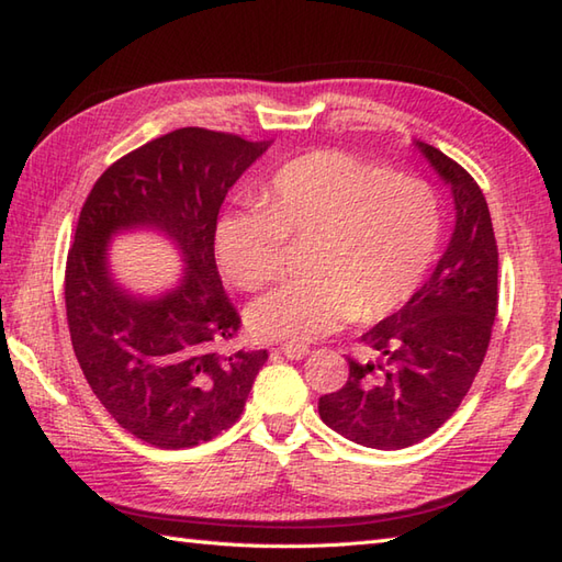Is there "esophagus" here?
<instances>
[{"instance_id": "34e87169", "label": "esophagus", "mask_w": 562, "mask_h": 562, "mask_svg": "<svg viewBox=\"0 0 562 562\" xmlns=\"http://www.w3.org/2000/svg\"><path fill=\"white\" fill-rule=\"evenodd\" d=\"M274 352L284 355L288 360H304V357L308 355V348L306 345H282V348H278Z\"/></svg>"}]
</instances>
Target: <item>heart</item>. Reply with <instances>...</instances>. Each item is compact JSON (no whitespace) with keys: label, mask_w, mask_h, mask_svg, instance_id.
<instances>
[{"label":"heart","mask_w":562,"mask_h":562,"mask_svg":"<svg viewBox=\"0 0 562 562\" xmlns=\"http://www.w3.org/2000/svg\"><path fill=\"white\" fill-rule=\"evenodd\" d=\"M260 200L226 210L214 226L217 260L236 288H266L284 270L288 241H314L308 280L248 306V328L260 340L304 345L352 318H386L411 302L432 266L441 226L432 190L350 151L292 159Z\"/></svg>","instance_id":"1"}]
</instances>
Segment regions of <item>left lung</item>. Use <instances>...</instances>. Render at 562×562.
<instances>
[{
	"mask_svg": "<svg viewBox=\"0 0 562 562\" xmlns=\"http://www.w3.org/2000/svg\"><path fill=\"white\" fill-rule=\"evenodd\" d=\"M417 147L451 186V241L411 302L362 336L374 362L348 360L345 386L318 398L321 420L372 449L417 445L449 420L479 374L497 314V244L483 190L437 147Z\"/></svg>",
	"mask_w": 562,
	"mask_h": 562,
	"instance_id": "left-lung-1",
	"label": "left lung"
}]
</instances>
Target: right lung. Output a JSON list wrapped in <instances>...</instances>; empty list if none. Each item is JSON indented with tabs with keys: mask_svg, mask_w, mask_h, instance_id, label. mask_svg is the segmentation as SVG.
Wrapping results in <instances>:
<instances>
[{
	"mask_svg": "<svg viewBox=\"0 0 562 562\" xmlns=\"http://www.w3.org/2000/svg\"><path fill=\"white\" fill-rule=\"evenodd\" d=\"M268 147L173 130L111 164L79 212L65 268L71 348L93 396L151 447H198L232 427L268 360L266 350H222L241 318L214 262L222 202ZM137 225L173 237L189 262L182 284L157 301L117 289L104 260L110 236Z\"/></svg>",
	"mask_w": 562,
	"mask_h": 562,
	"instance_id": "1",
	"label": "right lung"
}]
</instances>
